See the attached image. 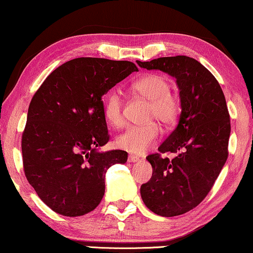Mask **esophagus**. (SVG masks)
Listing matches in <instances>:
<instances>
[{
	"mask_svg": "<svg viewBox=\"0 0 253 253\" xmlns=\"http://www.w3.org/2000/svg\"><path fill=\"white\" fill-rule=\"evenodd\" d=\"M138 160H139L138 157H136V156H132V155H130L129 157H127V162H130V163H135V162H137Z\"/></svg>",
	"mask_w": 253,
	"mask_h": 253,
	"instance_id": "obj_1",
	"label": "esophagus"
}]
</instances>
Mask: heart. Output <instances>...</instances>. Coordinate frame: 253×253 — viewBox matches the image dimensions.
<instances>
[{
    "label": "heart",
    "instance_id": "heart-1",
    "mask_svg": "<svg viewBox=\"0 0 253 253\" xmlns=\"http://www.w3.org/2000/svg\"><path fill=\"white\" fill-rule=\"evenodd\" d=\"M133 91L149 101L146 109V120H157L164 126L176 123L180 114V102L170 91L169 81L158 74H149L136 81ZM103 114L112 126L123 124V98L121 93L112 90L105 96L103 102ZM161 133L160 126L150 121L142 126H131L116 137V146L133 155H142L150 149Z\"/></svg>",
    "mask_w": 253,
    "mask_h": 253
}]
</instances>
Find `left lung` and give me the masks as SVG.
Here are the masks:
<instances>
[{
    "mask_svg": "<svg viewBox=\"0 0 253 253\" xmlns=\"http://www.w3.org/2000/svg\"><path fill=\"white\" fill-rule=\"evenodd\" d=\"M141 68L162 70L179 88V121L146 160L152 177L141 186L143 202L163 217L179 216L201 204L212 189L229 155L230 115L223 90L204 65L188 56L137 61ZM176 153L171 160L161 156Z\"/></svg>",
    "mask_w": 253,
    "mask_h": 253,
    "instance_id": "left-lung-1",
    "label": "left lung"
}]
</instances>
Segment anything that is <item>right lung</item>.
Here are the masks:
<instances>
[{
	"instance_id": "right-lung-1",
	"label": "right lung",
	"mask_w": 253,
	"mask_h": 253,
	"mask_svg": "<svg viewBox=\"0 0 253 253\" xmlns=\"http://www.w3.org/2000/svg\"><path fill=\"white\" fill-rule=\"evenodd\" d=\"M129 61L80 57L52 71L31 98L22 133L28 182L55 212L77 217L95 210L105 172L127 152H98L109 142L103 95L133 71Z\"/></svg>"
}]
</instances>
